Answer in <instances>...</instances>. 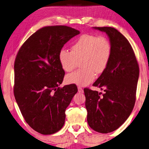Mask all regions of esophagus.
I'll use <instances>...</instances> for the list:
<instances>
[{
	"mask_svg": "<svg viewBox=\"0 0 149 149\" xmlns=\"http://www.w3.org/2000/svg\"><path fill=\"white\" fill-rule=\"evenodd\" d=\"M78 92H79V93H84V89H83L81 87H78Z\"/></svg>",
	"mask_w": 149,
	"mask_h": 149,
	"instance_id": "1",
	"label": "esophagus"
}]
</instances>
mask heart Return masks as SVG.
Returning <instances> with one entry per match:
<instances>
[{
    "label": "heart",
    "mask_w": 149,
    "mask_h": 149,
    "mask_svg": "<svg viewBox=\"0 0 149 149\" xmlns=\"http://www.w3.org/2000/svg\"><path fill=\"white\" fill-rule=\"evenodd\" d=\"M112 55L111 44L105 36L84 34L80 36L69 51L62 49L58 53V60L62 68L69 72L77 67L80 62L79 70L65 75L68 84L86 86L107 69Z\"/></svg>",
    "instance_id": "obj_1"
}]
</instances>
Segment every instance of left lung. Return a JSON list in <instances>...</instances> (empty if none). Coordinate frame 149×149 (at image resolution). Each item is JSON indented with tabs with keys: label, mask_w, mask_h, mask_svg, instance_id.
Segmentation results:
<instances>
[{
	"label": "left lung",
	"mask_w": 149,
	"mask_h": 149,
	"mask_svg": "<svg viewBox=\"0 0 149 149\" xmlns=\"http://www.w3.org/2000/svg\"><path fill=\"white\" fill-rule=\"evenodd\" d=\"M93 28L107 34L112 55L107 69L93 84L104 93L84 89L87 120L93 130L107 133L120 127L132 112L139 68L130 42L120 32L111 27Z\"/></svg>",
	"instance_id": "8db88e82"
}]
</instances>
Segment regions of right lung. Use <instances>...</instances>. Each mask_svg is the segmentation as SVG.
<instances>
[{"instance_id": "obj_1", "label": "right lung", "mask_w": 149, "mask_h": 149, "mask_svg": "<svg viewBox=\"0 0 149 149\" xmlns=\"http://www.w3.org/2000/svg\"><path fill=\"white\" fill-rule=\"evenodd\" d=\"M80 32L65 26L42 27L20 48L14 63L15 99L26 122L43 135L58 132L76 85L60 88L65 72L58 60L64 45Z\"/></svg>"}]
</instances>
